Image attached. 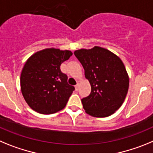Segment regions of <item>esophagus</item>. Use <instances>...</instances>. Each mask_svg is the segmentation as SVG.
Returning <instances> with one entry per match:
<instances>
[{"label": "esophagus", "mask_w": 153, "mask_h": 153, "mask_svg": "<svg viewBox=\"0 0 153 153\" xmlns=\"http://www.w3.org/2000/svg\"><path fill=\"white\" fill-rule=\"evenodd\" d=\"M79 89V83H77V85H75V90L78 91Z\"/></svg>", "instance_id": "esophagus-1"}]
</instances>
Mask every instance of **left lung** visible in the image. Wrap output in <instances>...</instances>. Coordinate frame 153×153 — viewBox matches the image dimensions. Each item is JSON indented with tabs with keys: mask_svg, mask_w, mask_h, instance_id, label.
<instances>
[{
	"mask_svg": "<svg viewBox=\"0 0 153 153\" xmlns=\"http://www.w3.org/2000/svg\"><path fill=\"white\" fill-rule=\"evenodd\" d=\"M75 56L85 69L91 87L82 99L85 112L94 117H106L121 107L129 88V77L121 59L104 48L78 49Z\"/></svg>",
	"mask_w": 153,
	"mask_h": 153,
	"instance_id": "1",
	"label": "left lung"
}]
</instances>
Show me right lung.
Masks as SVG:
<instances>
[{
    "label": "right lung",
    "instance_id": "1",
    "mask_svg": "<svg viewBox=\"0 0 153 153\" xmlns=\"http://www.w3.org/2000/svg\"><path fill=\"white\" fill-rule=\"evenodd\" d=\"M72 56L69 50L46 49L30 56L21 75L20 87L26 102L33 111L52 114L66 106L75 87L68 85V76L60 65Z\"/></svg>",
    "mask_w": 153,
    "mask_h": 153
}]
</instances>
